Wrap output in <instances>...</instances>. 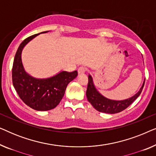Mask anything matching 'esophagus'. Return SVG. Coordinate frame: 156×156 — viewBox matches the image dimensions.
<instances>
[{"instance_id":"1","label":"esophagus","mask_w":156,"mask_h":156,"mask_svg":"<svg viewBox=\"0 0 156 156\" xmlns=\"http://www.w3.org/2000/svg\"><path fill=\"white\" fill-rule=\"evenodd\" d=\"M85 72H86V69H85L84 67H80L78 69V74H84Z\"/></svg>"}]
</instances>
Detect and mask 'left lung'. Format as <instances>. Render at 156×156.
Here are the masks:
<instances>
[{
    "label": "left lung",
    "instance_id": "8db88e82",
    "mask_svg": "<svg viewBox=\"0 0 156 156\" xmlns=\"http://www.w3.org/2000/svg\"><path fill=\"white\" fill-rule=\"evenodd\" d=\"M88 85L87 89V97L89 103L94 106L96 110L99 112L106 113V114H116L126 109L128 106L131 105L137 98L139 97L144 88L145 80L139 91L131 97L123 100L110 99L104 97L96 88L93 78L90 74L88 76Z\"/></svg>",
    "mask_w": 156,
    "mask_h": 156
}]
</instances>
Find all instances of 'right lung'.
Masks as SVG:
<instances>
[{
    "instance_id": "add662e5",
    "label": "right lung",
    "mask_w": 156,
    "mask_h": 156,
    "mask_svg": "<svg viewBox=\"0 0 156 156\" xmlns=\"http://www.w3.org/2000/svg\"><path fill=\"white\" fill-rule=\"evenodd\" d=\"M32 35L21 42L15 56L12 69V84L23 101L36 111L44 112L56 107L62 99L68 84L77 76V71H60L52 76L37 78L25 71L22 62L25 46L40 34Z\"/></svg>"
}]
</instances>
